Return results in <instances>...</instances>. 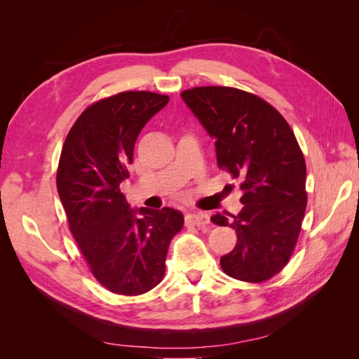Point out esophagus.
I'll return each instance as SVG.
<instances>
[{
    "mask_svg": "<svg viewBox=\"0 0 359 359\" xmlns=\"http://www.w3.org/2000/svg\"><path fill=\"white\" fill-rule=\"evenodd\" d=\"M186 223L198 226V227H203L206 224H210V215L205 212H190L186 215Z\"/></svg>",
    "mask_w": 359,
    "mask_h": 359,
    "instance_id": "34e87169",
    "label": "esophagus"
}]
</instances>
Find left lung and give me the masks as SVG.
I'll return each mask as SVG.
<instances>
[{
  "label": "left lung",
  "instance_id": "left-lung-1",
  "mask_svg": "<svg viewBox=\"0 0 359 359\" xmlns=\"http://www.w3.org/2000/svg\"><path fill=\"white\" fill-rule=\"evenodd\" d=\"M181 97L215 140L217 166L241 181L243 210L211 217L238 236L222 269L248 283L274 277L289 262L307 206L306 161L295 135L276 107L243 90L198 86Z\"/></svg>",
  "mask_w": 359,
  "mask_h": 359
}]
</instances>
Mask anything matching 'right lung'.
Wrapping results in <instances>:
<instances>
[{
    "label": "right lung",
    "mask_w": 359,
    "mask_h": 359,
    "mask_svg": "<svg viewBox=\"0 0 359 359\" xmlns=\"http://www.w3.org/2000/svg\"><path fill=\"white\" fill-rule=\"evenodd\" d=\"M168 102L149 91L107 97L86 107L62 145L57 189L70 232L97 281L119 295L160 283L170 240L184 224L169 206L133 210L119 190L140 130Z\"/></svg>",
    "instance_id": "obj_1"
}]
</instances>
